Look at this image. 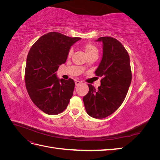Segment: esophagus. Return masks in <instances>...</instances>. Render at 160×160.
I'll return each mask as SVG.
<instances>
[{
  "label": "esophagus",
  "mask_w": 160,
  "mask_h": 160,
  "mask_svg": "<svg viewBox=\"0 0 160 160\" xmlns=\"http://www.w3.org/2000/svg\"><path fill=\"white\" fill-rule=\"evenodd\" d=\"M75 83V85H76V86H78V85L81 83V81H77V80H76Z\"/></svg>",
  "instance_id": "34e87169"
}]
</instances>
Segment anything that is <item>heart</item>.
Returning <instances> with one entry per match:
<instances>
[{"instance_id": "b5f03b06", "label": "heart", "mask_w": 160, "mask_h": 160, "mask_svg": "<svg viewBox=\"0 0 160 160\" xmlns=\"http://www.w3.org/2000/svg\"><path fill=\"white\" fill-rule=\"evenodd\" d=\"M84 49H85V53L87 56H89V55H91L92 54H93V53H98V49H97V47L93 45V44H90V43H89V44H87L84 46ZM72 51L71 49L69 51V53H68V56L69 57H71V55H72ZM85 65H83L81 66V68L82 69H83L85 68Z\"/></svg>"}]
</instances>
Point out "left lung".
<instances>
[{
  "label": "left lung",
  "mask_w": 160,
  "mask_h": 160,
  "mask_svg": "<svg viewBox=\"0 0 160 160\" xmlns=\"http://www.w3.org/2000/svg\"><path fill=\"white\" fill-rule=\"evenodd\" d=\"M96 41L103 43L102 59L95 71L102 79L97 89L88 84L89 90L83 102L89 115L103 119L114 113L123 102L132 75L129 54L122 43L110 37H100Z\"/></svg>",
  "instance_id": "left-lung-1"
}]
</instances>
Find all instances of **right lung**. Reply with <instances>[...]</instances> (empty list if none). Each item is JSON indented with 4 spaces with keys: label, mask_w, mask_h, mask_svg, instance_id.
I'll return each instance as SVG.
<instances>
[{
    "label": "right lung",
    "mask_w": 160,
    "mask_h": 160,
    "mask_svg": "<svg viewBox=\"0 0 160 160\" xmlns=\"http://www.w3.org/2000/svg\"><path fill=\"white\" fill-rule=\"evenodd\" d=\"M80 39L50 32L38 38L28 53L26 88L34 104L47 114L62 112L73 94L74 81L59 79L56 72L66 62L71 46Z\"/></svg>",
    "instance_id": "1"
}]
</instances>
